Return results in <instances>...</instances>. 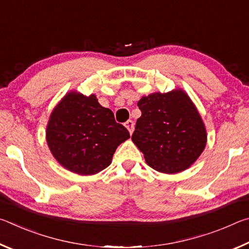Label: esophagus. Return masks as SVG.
<instances>
[{"label":"esophagus","mask_w":249,"mask_h":249,"mask_svg":"<svg viewBox=\"0 0 249 249\" xmlns=\"http://www.w3.org/2000/svg\"><path fill=\"white\" fill-rule=\"evenodd\" d=\"M125 127L128 129V132H129V134H132L133 132H134V122L133 121H127L125 123Z\"/></svg>","instance_id":"esophagus-1"}]
</instances>
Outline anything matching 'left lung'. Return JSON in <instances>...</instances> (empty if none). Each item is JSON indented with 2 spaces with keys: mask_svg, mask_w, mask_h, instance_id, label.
I'll use <instances>...</instances> for the list:
<instances>
[{
  "mask_svg": "<svg viewBox=\"0 0 249 249\" xmlns=\"http://www.w3.org/2000/svg\"><path fill=\"white\" fill-rule=\"evenodd\" d=\"M142 116L132 141L147 165L162 174L188 169L205 148L208 134L195 103L182 89L155 92L138 101Z\"/></svg>",
  "mask_w": 249,
  "mask_h": 249,
  "instance_id": "obj_1",
  "label": "left lung"
}]
</instances>
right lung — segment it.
<instances>
[{
    "instance_id": "obj_1",
    "label": "right lung",
    "mask_w": 249,
    "mask_h": 249,
    "mask_svg": "<svg viewBox=\"0 0 249 249\" xmlns=\"http://www.w3.org/2000/svg\"><path fill=\"white\" fill-rule=\"evenodd\" d=\"M129 138L95 94L70 91L50 114L46 141L54 159L73 174L91 176L112 162L117 146Z\"/></svg>"
}]
</instances>
